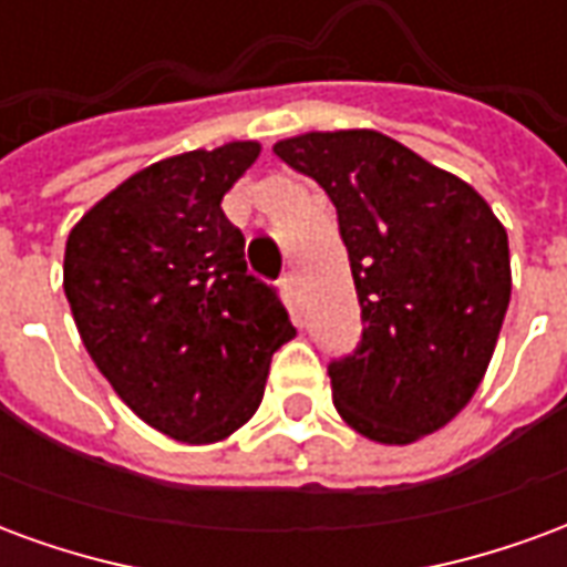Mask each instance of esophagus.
Returning a JSON list of instances; mask_svg holds the SVG:
<instances>
[{
  "instance_id": "obj_1",
  "label": "esophagus",
  "mask_w": 567,
  "mask_h": 567,
  "mask_svg": "<svg viewBox=\"0 0 567 567\" xmlns=\"http://www.w3.org/2000/svg\"><path fill=\"white\" fill-rule=\"evenodd\" d=\"M282 291L288 295V300L295 303V300H297V272L295 270H288L282 276Z\"/></svg>"
}]
</instances>
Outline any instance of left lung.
Masks as SVG:
<instances>
[{"instance_id": "8db88e82", "label": "left lung", "mask_w": 567, "mask_h": 567, "mask_svg": "<svg viewBox=\"0 0 567 567\" xmlns=\"http://www.w3.org/2000/svg\"><path fill=\"white\" fill-rule=\"evenodd\" d=\"M276 157L324 187L361 303V343L328 364L337 413L413 443L464 410L511 303L507 230L458 175L377 130L303 133Z\"/></svg>"}]
</instances>
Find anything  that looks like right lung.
Here are the masks:
<instances>
[{
    "label": "right lung",
    "mask_w": 567,
    "mask_h": 567,
    "mask_svg": "<svg viewBox=\"0 0 567 567\" xmlns=\"http://www.w3.org/2000/svg\"><path fill=\"white\" fill-rule=\"evenodd\" d=\"M258 154V142H227L151 163L66 239L81 343L142 422L182 443L246 425L272 352L297 333L276 288L248 272L246 239L221 209Z\"/></svg>",
    "instance_id": "right-lung-1"
}]
</instances>
